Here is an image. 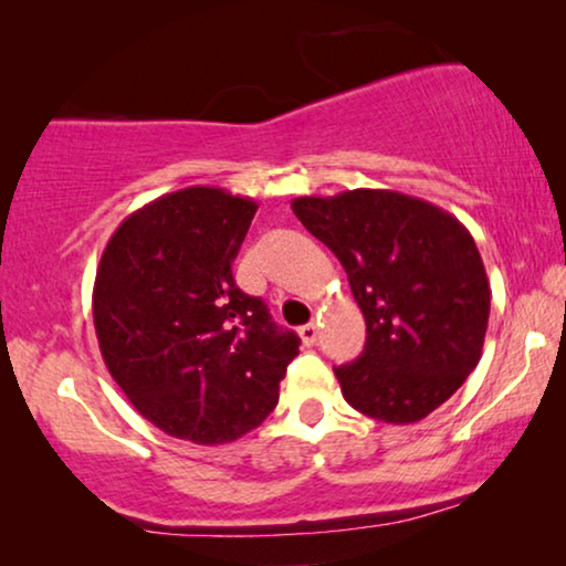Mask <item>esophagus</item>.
Returning a JSON list of instances; mask_svg holds the SVG:
<instances>
[{
	"label": "esophagus",
	"mask_w": 566,
	"mask_h": 566,
	"mask_svg": "<svg viewBox=\"0 0 566 566\" xmlns=\"http://www.w3.org/2000/svg\"><path fill=\"white\" fill-rule=\"evenodd\" d=\"M298 335H301V339H304V345H314L316 337H319V327H316L314 322H308L298 329Z\"/></svg>",
	"instance_id": "esophagus-1"
}]
</instances>
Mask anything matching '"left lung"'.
<instances>
[{
	"mask_svg": "<svg viewBox=\"0 0 566 566\" xmlns=\"http://www.w3.org/2000/svg\"><path fill=\"white\" fill-rule=\"evenodd\" d=\"M291 208L343 262L366 316L360 358L335 368L345 401L381 422H420L482 358L492 291L474 237L394 190L304 196Z\"/></svg>",
	"mask_w": 566,
	"mask_h": 566,
	"instance_id": "obj_1",
	"label": "left lung"
}]
</instances>
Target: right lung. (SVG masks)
Here are the masks:
<instances>
[{
  "mask_svg": "<svg viewBox=\"0 0 566 566\" xmlns=\"http://www.w3.org/2000/svg\"><path fill=\"white\" fill-rule=\"evenodd\" d=\"M258 203L185 188L138 208L97 265L92 316L99 353L142 417L167 436L219 446L277 405L296 332L234 283Z\"/></svg>",
  "mask_w": 566,
  "mask_h": 566,
  "instance_id": "1",
  "label": "right lung"
}]
</instances>
